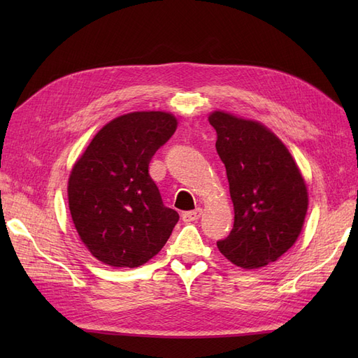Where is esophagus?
<instances>
[{"label": "esophagus", "mask_w": 358, "mask_h": 358, "mask_svg": "<svg viewBox=\"0 0 358 358\" xmlns=\"http://www.w3.org/2000/svg\"><path fill=\"white\" fill-rule=\"evenodd\" d=\"M201 216V209H196V210H189V212H183L182 213V220L185 222H192V221H197Z\"/></svg>", "instance_id": "1"}]
</instances>
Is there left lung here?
Returning <instances> with one entry per match:
<instances>
[{
    "label": "left lung",
    "instance_id": "obj_1",
    "mask_svg": "<svg viewBox=\"0 0 358 358\" xmlns=\"http://www.w3.org/2000/svg\"><path fill=\"white\" fill-rule=\"evenodd\" d=\"M216 152L224 162L234 224L216 242L221 254L243 268L264 267L294 245L308 212L305 179L285 145L264 125L213 112Z\"/></svg>",
    "mask_w": 358,
    "mask_h": 358
}]
</instances>
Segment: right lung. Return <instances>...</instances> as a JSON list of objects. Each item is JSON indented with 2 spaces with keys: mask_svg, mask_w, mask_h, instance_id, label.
Listing matches in <instances>:
<instances>
[{
  "mask_svg": "<svg viewBox=\"0 0 358 358\" xmlns=\"http://www.w3.org/2000/svg\"><path fill=\"white\" fill-rule=\"evenodd\" d=\"M166 112L122 115L95 134L69 179V208L90 252L113 267H138L157 255L179 221L166 208L149 162L176 131Z\"/></svg>",
  "mask_w": 358,
  "mask_h": 358,
  "instance_id": "1",
  "label": "right lung"
}]
</instances>
